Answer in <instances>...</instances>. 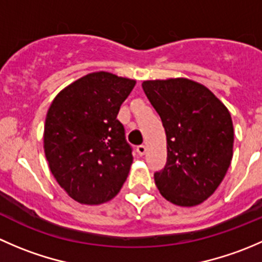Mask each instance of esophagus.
Segmentation results:
<instances>
[{
    "instance_id": "obj_1",
    "label": "esophagus",
    "mask_w": 262,
    "mask_h": 262,
    "mask_svg": "<svg viewBox=\"0 0 262 262\" xmlns=\"http://www.w3.org/2000/svg\"><path fill=\"white\" fill-rule=\"evenodd\" d=\"M146 150H147V148H146V146H144V144H141V146L137 147V153H138L139 156H143L144 153H146Z\"/></svg>"
}]
</instances>
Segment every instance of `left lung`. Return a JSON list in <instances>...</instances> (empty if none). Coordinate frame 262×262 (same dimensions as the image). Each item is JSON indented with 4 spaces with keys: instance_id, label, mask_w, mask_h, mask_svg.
Wrapping results in <instances>:
<instances>
[{
    "instance_id": "left-lung-1",
    "label": "left lung",
    "mask_w": 262,
    "mask_h": 262,
    "mask_svg": "<svg viewBox=\"0 0 262 262\" xmlns=\"http://www.w3.org/2000/svg\"><path fill=\"white\" fill-rule=\"evenodd\" d=\"M142 87L167 139V162L155 173L156 185L172 204H200L215 191L231 165V114L209 89L187 78L144 81Z\"/></svg>"
}]
</instances>
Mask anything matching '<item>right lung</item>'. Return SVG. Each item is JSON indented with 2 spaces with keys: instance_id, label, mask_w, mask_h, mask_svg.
I'll return each instance as SVG.
<instances>
[{
  "instance_id": "right-lung-1",
  "label": "right lung",
  "mask_w": 262,
  "mask_h": 262,
  "mask_svg": "<svg viewBox=\"0 0 262 262\" xmlns=\"http://www.w3.org/2000/svg\"><path fill=\"white\" fill-rule=\"evenodd\" d=\"M136 81L94 72L68 84L50 105L44 152L53 176L76 202L112 200L133 163L125 130L116 119Z\"/></svg>"
}]
</instances>
